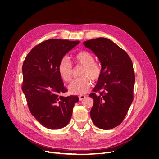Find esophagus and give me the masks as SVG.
Masks as SVG:
<instances>
[{"instance_id": "esophagus-1", "label": "esophagus", "mask_w": 159, "mask_h": 159, "mask_svg": "<svg viewBox=\"0 0 159 159\" xmlns=\"http://www.w3.org/2000/svg\"><path fill=\"white\" fill-rule=\"evenodd\" d=\"M86 98V96H84V95H80V96L79 97V100H84V98Z\"/></svg>"}]
</instances>
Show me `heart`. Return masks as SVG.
Returning a JSON list of instances; mask_svg holds the SVG:
<instances>
[{
	"label": "heart",
	"instance_id": "1",
	"mask_svg": "<svg viewBox=\"0 0 159 159\" xmlns=\"http://www.w3.org/2000/svg\"><path fill=\"white\" fill-rule=\"evenodd\" d=\"M75 64L81 65L83 68L80 73V79L74 80L68 86L70 93L82 95L86 93L93 81L97 80L102 73V68L98 62H94V56L91 53L82 51L73 56ZM59 72L62 79L66 82L71 81L73 76L72 65L67 57H63L59 65Z\"/></svg>",
	"mask_w": 159,
	"mask_h": 159
}]
</instances>
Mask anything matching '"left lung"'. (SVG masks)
Instances as JSON below:
<instances>
[{
    "label": "left lung",
    "instance_id": "left-lung-1",
    "mask_svg": "<svg viewBox=\"0 0 159 159\" xmlns=\"http://www.w3.org/2000/svg\"><path fill=\"white\" fill-rule=\"evenodd\" d=\"M83 44L98 58L102 73L89 94L94 103L90 112L93 123L110 130L123 121L133 101L135 75L131 59L111 39L98 38ZM100 93L97 95L95 92Z\"/></svg>",
    "mask_w": 159,
    "mask_h": 159
}]
</instances>
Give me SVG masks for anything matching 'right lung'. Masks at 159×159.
<instances>
[{
    "label": "right lung",
    "instance_id": "add662e5",
    "mask_svg": "<svg viewBox=\"0 0 159 159\" xmlns=\"http://www.w3.org/2000/svg\"><path fill=\"white\" fill-rule=\"evenodd\" d=\"M79 41L50 39L32 49L22 66L23 84L32 115L45 127L56 130L66 126L71 118L77 96L64 97L66 92L59 72L61 60Z\"/></svg>",
    "mask_w": 159,
    "mask_h": 159
}]
</instances>
